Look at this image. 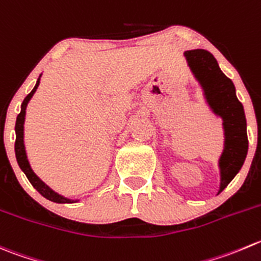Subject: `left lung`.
I'll use <instances>...</instances> for the list:
<instances>
[{"instance_id":"8db88e82","label":"left lung","mask_w":261,"mask_h":261,"mask_svg":"<svg viewBox=\"0 0 261 261\" xmlns=\"http://www.w3.org/2000/svg\"><path fill=\"white\" fill-rule=\"evenodd\" d=\"M184 56L192 75L203 89L209 108L223 121L224 144L218 159L221 174L218 194H221L239 173L247 155L249 140L244 106L237 99L232 80L222 72L211 52L191 49L186 50Z\"/></svg>"}]
</instances>
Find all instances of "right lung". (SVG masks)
Instances as JSON below:
<instances>
[{
    "mask_svg": "<svg viewBox=\"0 0 261 261\" xmlns=\"http://www.w3.org/2000/svg\"><path fill=\"white\" fill-rule=\"evenodd\" d=\"M40 76L42 74L39 75L37 80V84L35 87L33 88L32 92L25 97V99L22 100L21 103V111L17 115L16 118V123H15V133H16V141H15V155H16V161L19 167L21 168V171L24 172L25 176L28 177L30 184L33 185L35 190L39 192L42 196H44L45 199L48 200L53 201V203L57 204H72V203H77L79 199H70L66 198V196H63V195L58 194L57 191H55L53 189H50L47 184H45L43 179H40V177L37 176L34 171H33L32 166L29 163V159H28L27 155V150H25V144H24V123H25V115H27V107L28 103L30 102V99L33 98L34 93L37 92L38 87H39V82H40Z\"/></svg>",
    "mask_w": 261,
    "mask_h": 261,
    "instance_id": "1",
    "label": "right lung"
}]
</instances>
